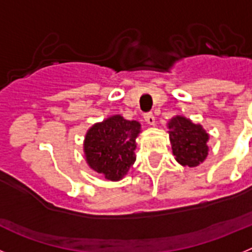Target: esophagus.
I'll use <instances>...</instances> for the list:
<instances>
[{
  "label": "esophagus",
  "instance_id": "34e87169",
  "mask_svg": "<svg viewBox=\"0 0 252 252\" xmlns=\"http://www.w3.org/2000/svg\"><path fill=\"white\" fill-rule=\"evenodd\" d=\"M144 120H145L146 124L151 125V126H153V125H155V116H154L151 112L145 113V116H144Z\"/></svg>",
  "mask_w": 252,
  "mask_h": 252
}]
</instances>
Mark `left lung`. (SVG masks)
<instances>
[{
  "label": "left lung",
  "mask_w": 252,
  "mask_h": 252,
  "mask_svg": "<svg viewBox=\"0 0 252 252\" xmlns=\"http://www.w3.org/2000/svg\"><path fill=\"white\" fill-rule=\"evenodd\" d=\"M171 150L180 165L194 168L208 155L209 135L203 126L184 116H174L166 125Z\"/></svg>",
  "instance_id": "left-lung-1"
}]
</instances>
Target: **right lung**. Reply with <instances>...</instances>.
I'll return each instance as SVG.
<instances>
[{"label":"right lung","instance_id":"obj_1","mask_svg":"<svg viewBox=\"0 0 252 252\" xmlns=\"http://www.w3.org/2000/svg\"><path fill=\"white\" fill-rule=\"evenodd\" d=\"M140 132V122L125 120L121 115H113L92 125L83 142L88 166L104 179L121 180L136 160L135 150Z\"/></svg>","mask_w":252,"mask_h":252}]
</instances>
